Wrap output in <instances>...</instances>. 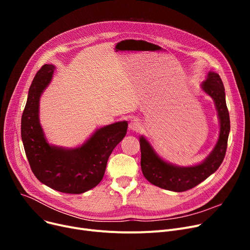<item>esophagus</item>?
I'll list each match as a JSON object with an SVG mask.
<instances>
[{
	"mask_svg": "<svg viewBox=\"0 0 250 250\" xmlns=\"http://www.w3.org/2000/svg\"><path fill=\"white\" fill-rule=\"evenodd\" d=\"M128 128L132 132H139V130L142 128V124L139 120H133L130 121L129 125H128Z\"/></svg>",
	"mask_w": 250,
	"mask_h": 250,
	"instance_id": "34e87169",
	"label": "esophagus"
}]
</instances>
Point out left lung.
Masks as SVG:
<instances>
[{"mask_svg":"<svg viewBox=\"0 0 250 250\" xmlns=\"http://www.w3.org/2000/svg\"><path fill=\"white\" fill-rule=\"evenodd\" d=\"M201 88L206 94L212 97L215 103L220 124L217 144L201 163L191 166H179L161 158L150 142L141 136L142 172L145 178L156 187L175 192L186 191L196 187L217 171L224 160L230 133V117L226 105L225 88L220 76L215 72L208 73L206 80L201 84Z\"/></svg>","mask_w":250,"mask_h":250,"instance_id":"left-lung-1","label":"left lung"}]
</instances>
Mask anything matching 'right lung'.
Wrapping results in <instances>:
<instances>
[{
	"label": "right lung",
	"mask_w": 250,
	"mask_h": 250,
	"mask_svg": "<svg viewBox=\"0 0 250 250\" xmlns=\"http://www.w3.org/2000/svg\"><path fill=\"white\" fill-rule=\"evenodd\" d=\"M56 65L44 64L29 88L21 118V138L31 170L46 187L64 193H83L102 180L113 149L125 136L127 124L118 122L97 128L76 148L49 144L39 121V101L54 77Z\"/></svg>",
	"instance_id": "add662e5"
}]
</instances>
